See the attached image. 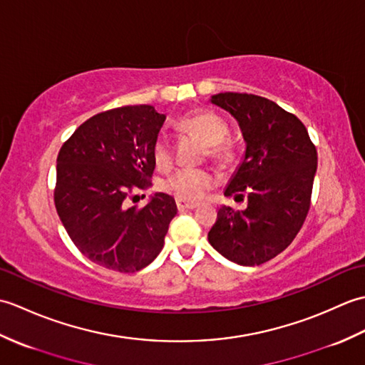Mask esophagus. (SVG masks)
<instances>
[{"instance_id":"obj_1","label":"esophagus","mask_w":365,"mask_h":365,"mask_svg":"<svg viewBox=\"0 0 365 365\" xmlns=\"http://www.w3.org/2000/svg\"><path fill=\"white\" fill-rule=\"evenodd\" d=\"M175 204H177V208L180 212H183V210H192V208L197 207V204H195V202H187V200H180V199H177Z\"/></svg>"}]
</instances>
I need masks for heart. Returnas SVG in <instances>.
I'll return each mask as SVG.
<instances>
[{"mask_svg":"<svg viewBox=\"0 0 365 365\" xmlns=\"http://www.w3.org/2000/svg\"><path fill=\"white\" fill-rule=\"evenodd\" d=\"M177 127L197 136L207 144V155L216 163H229L234 158V145L227 141L229 125L220 114L199 110L178 119ZM152 158L160 170L173 165V147L166 136H158L152 145ZM215 185V177L207 169L182 168L165 178L161 188L180 200H199Z\"/></svg>","mask_w":365,"mask_h":365,"instance_id":"b5f03b06","label":"heart"}]
</instances>
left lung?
<instances>
[{
	"mask_svg": "<svg viewBox=\"0 0 365 365\" xmlns=\"http://www.w3.org/2000/svg\"><path fill=\"white\" fill-rule=\"evenodd\" d=\"M212 103L234 115L243 131L245 160L224 195L246 199L247 207H221L208 242L240 265H262L281 254L306 221L315 144L297 115L265 97L221 92Z\"/></svg>",
	"mask_w": 365,
	"mask_h": 365,
	"instance_id": "obj_1",
	"label": "left lung"
}]
</instances>
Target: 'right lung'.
Masks as SVG:
<instances>
[{"label": "right lung", "instance_id": "obj_1", "mask_svg": "<svg viewBox=\"0 0 365 365\" xmlns=\"http://www.w3.org/2000/svg\"><path fill=\"white\" fill-rule=\"evenodd\" d=\"M165 119L150 105L113 108L83 122L58 153L56 212L73 245L100 267L135 273L163 250L174 197L160 192L144 207H128V199L150 185Z\"/></svg>", "mask_w": 365, "mask_h": 365}]
</instances>
